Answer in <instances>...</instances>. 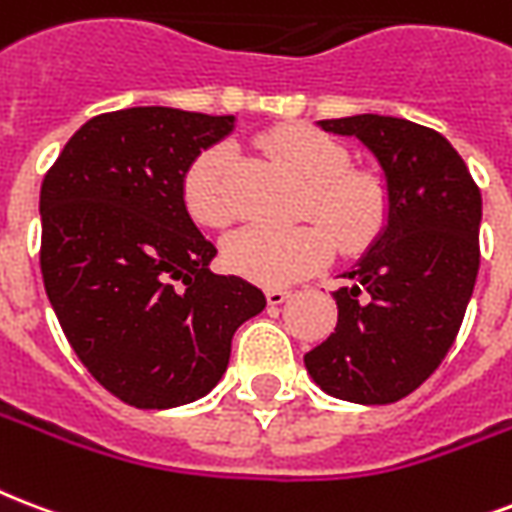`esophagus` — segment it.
<instances>
[{"label":"esophagus","instance_id":"34e87169","mask_svg":"<svg viewBox=\"0 0 512 512\" xmlns=\"http://www.w3.org/2000/svg\"><path fill=\"white\" fill-rule=\"evenodd\" d=\"M292 292L284 290V287H276V290L265 292V300H268V306H282L284 300H290Z\"/></svg>","mask_w":512,"mask_h":512}]
</instances>
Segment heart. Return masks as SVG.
<instances>
[{
	"instance_id": "heart-1",
	"label": "heart",
	"mask_w": 512,
	"mask_h": 512,
	"mask_svg": "<svg viewBox=\"0 0 512 512\" xmlns=\"http://www.w3.org/2000/svg\"><path fill=\"white\" fill-rule=\"evenodd\" d=\"M263 150L303 185L300 212L317 225L295 228H244L225 241V263L249 282L279 287L317 268L330 257V240L343 249L365 247L386 220V187L376 174L351 169L349 150L333 136L308 126L273 128ZM233 150L214 144L195 158L182 179V201L195 222L225 228L236 217Z\"/></svg>"
}]
</instances>
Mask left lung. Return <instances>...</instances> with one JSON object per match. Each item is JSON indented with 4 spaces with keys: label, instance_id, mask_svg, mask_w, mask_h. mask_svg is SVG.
Wrapping results in <instances>:
<instances>
[{
    "label": "left lung",
    "instance_id": "obj_1",
    "mask_svg": "<svg viewBox=\"0 0 512 512\" xmlns=\"http://www.w3.org/2000/svg\"><path fill=\"white\" fill-rule=\"evenodd\" d=\"M357 136L381 163L389 193L384 233L335 295L338 325L306 354L327 395L397 403L427 381L462 327L481 265V190L446 136L386 115L319 120Z\"/></svg>",
    "mask_w": 512,
    "mask_h": 512
}]
</instances>
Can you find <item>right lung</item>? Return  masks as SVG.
I'll list each match as a JSON object with an SVG mask.
<instances>
[{
    "label": "right lung",
    "mask_w": 512,
    "mask_h": 512,
    "mask_svg": "<svg viewBox=\"0 0 512 512\" xmlns=\"http://www.w3.org/2000/svg\"><path fill=\"white\" fill-rule=\"evenodd\" d=\"M233 131V115L131 107L88 120L42 190L39 268L66 341L109 395L163 411L204 397L230 341L265 308L217 255L182 201L187 166Z\"/></svg>",
    "instance_id": "obj_1"
}]
</instances>
